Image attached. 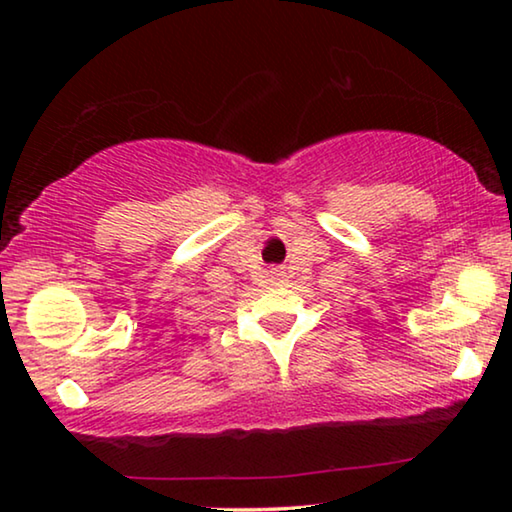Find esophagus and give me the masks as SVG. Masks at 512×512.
Returning a JSON list of instances; mask_svg holds the SVG:
<instances>
[{
    "instance_id": "obj_1",
    "label": "esophagus",
    "mask_w": 512,
    "mask_h": 512,
    "mask_svg": "<svg viewBox=\"0 0 512 512\" xmlns=\"http://www.w3.org/2000/svg\"><path fill=\"white\" fill-rule=\"evenodd\" d=\"M271 273H273V275H275V277H277V275H280V271H271Z\"/></svg>"
}]
</instances>
